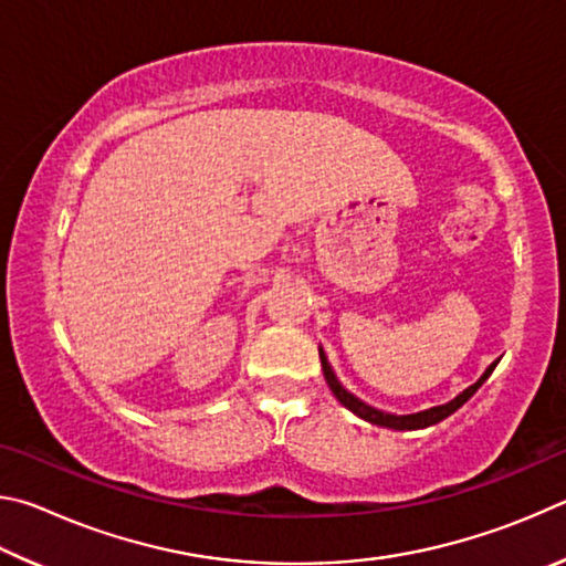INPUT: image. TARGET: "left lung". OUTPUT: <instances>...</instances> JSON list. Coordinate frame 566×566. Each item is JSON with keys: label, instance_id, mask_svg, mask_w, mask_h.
I'll return each instance as SVG.
<instances>
[{"label": "left lung", "instance_id": "left-lung-1", "mask_svg": "<svg viewBox=\"0 0 566 566\" xmlns=\"http://www.w3.org/2000/svg\"><path fill=\"white\" fill-rule=\"evenodd\" d=\"M319 359H322V371H324V379H327V385L332 389V395L337 397L344 407H347L349 411H354V415L361 417L364 421H369V424H379V427H387V429H399V432H405V429H424V427H432V424H439V421L447 419L449 415H454V411L464 405V401H469L474 397V391L484 385L486 379H490V375L494 371L496 364H500V359L492 361L490 367H486V371L482 377H479L472 387H467L462 395H457L452 401H447V405H439V407H432V409H424V411H417V415H389V411H381V409H375L369 407L367 401H361L359 397H354L352 391H347L342 387V381L337 379V375H334V369L329 367L327 361V354L322 352L319 347Z\"/></svg>", "mask_w": 566, "mask_h": 566}]
</instances>
